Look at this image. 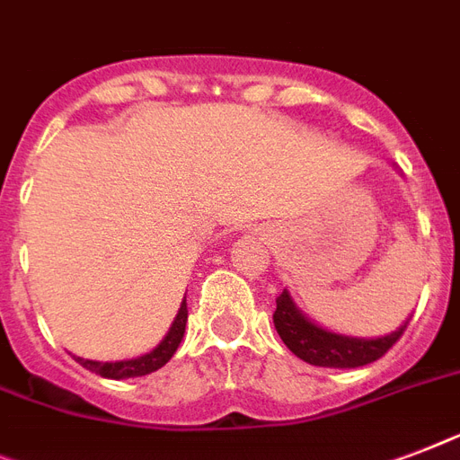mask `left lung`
Segmentation results:
<instances>
[{
    "label": "left lung",
    "mask_w": 460,
    "mask_h": 460,
    "mask_svg": "<svg viewBox=\"0 0 460 460\" xmlns=\"http://www.w3.org/2000/svg\"><path fill=\"white\" fill-rule=\"evenodd\" d=\"M406 323L409 319L404 321V326L383 338H352L321 328L307 314H302L288 290L276 297L274 326L286 347L302 361L323 368H359L378 361L402 338Z\"/></svg>",
    "instance_id": "8db88e82"
}]
</instances>
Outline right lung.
Segmentation results:
<instances>
[{"instance_id":"add662e5","label":"right lung","mask_w":460,"mask_h":460,"mask_svg":"<svg viewBox=\"0 0 460 460\" xmlns=\"http://www.w3.org/2000/svg\"><path fill=\"white\" fill-rule=\"evenodd\" d=\"M186 319H189V309H186V297L181 300V307H179L177 316L172 321L170 331L160 345H155L151 352L141 354L137 359H125V361H92V359H82V357H75V361L80 366H84L87 371L99 373L101 378H111V380H125V378H139V376H148V373L158 371L167 361L172 359V354L177 352L179 342L184 338L186 331Z\"/></svg>"}]
</instances>
